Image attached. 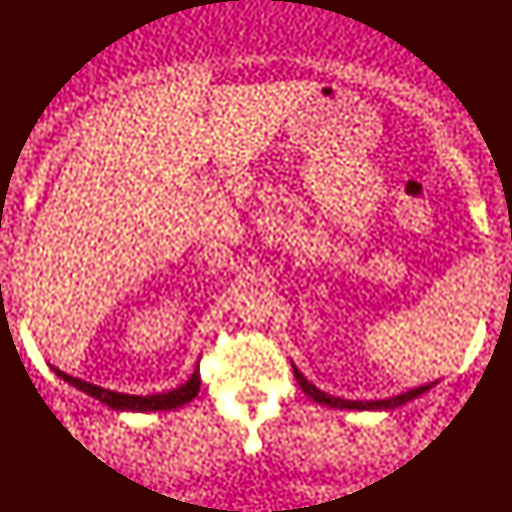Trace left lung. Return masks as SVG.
Wrapping results in <instances>:
<instances>
[{"instance_id": "1", "label": "left lung", "mask_w": 512, "mask_h": 512, "mask_svg": "<svg viewBox=\"0 0 512 512\" xmlns=\"http://www.w3.org/2000/svg\"><path fill=\"white\" fill-rule=\"evenodd\" d=\"M293 373H295V380L297 385L302 387V392L307 394V397H312L314 401H319V404H326L331 406V409H349V411H390V409H397V406L406 404V401L420 397L423 392H428L432 385L435 383H428V385H420L416 390H409L404 394H397V397H390V399H373V401H352V399H340V397H333V394H326L321 392L319 387L309 383L304 375L297 371V366H293Z\"/></svg>"}]
</instances>
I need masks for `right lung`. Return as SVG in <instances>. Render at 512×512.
I'll return each mask as SVG.
<instances>
[{"instance_id":"add662e5","label":"right lung","mask_w":512,"mask_h":512,"mask_svg":"<svg viewBox=\"0 0 512 512\" xmlns=\"http://www.w3.org/2000/svg\"><path fill=\"white\" fill-rule=\"evenodd\" d=\"M54 373L61 380H66L68 385L77 387V390L89 394V397L99 399L101 404H108L115 411H139V413H144V411H172V409H179V406L189 404V401L200 392L198 371H193L191 378L186 380L184 385H179L177 390H170V392H163V394H146V397H144V394H125V392L106 390V387L92 385V383H87V380L75 378V375L58 371V368H54Z\"/></svg>"}]
</instances>
